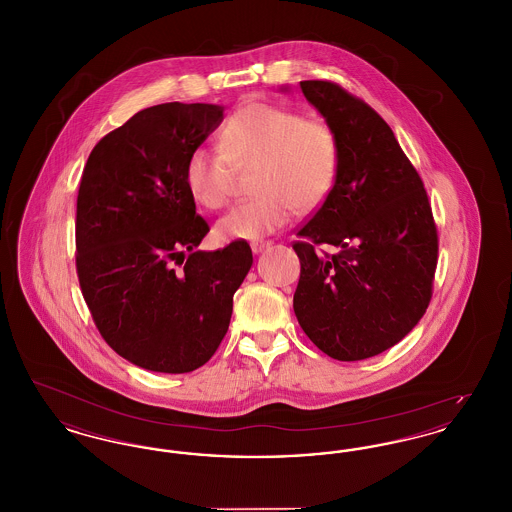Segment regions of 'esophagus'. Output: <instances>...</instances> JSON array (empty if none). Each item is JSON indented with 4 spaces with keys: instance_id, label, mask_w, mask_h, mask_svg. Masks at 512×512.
Here are the masks:
<instances>
[{
    "instance_id": "obj_1",
    "label": "esophagus",
    "mask_w": 512,
    "mask_h": 512,
    "mask_svg": "<svg viewBox=\"0 0 512 512\" xmlns=\"http://www.w3.org/2000/svg\"><path fill=\"white\" fill-rule=\"evenodd\" d=\"M270 245H272L270 242H253V244H251V251H253L255 255H259V253H263L265 249H268Z\"/></svg>"
}]
</instances>
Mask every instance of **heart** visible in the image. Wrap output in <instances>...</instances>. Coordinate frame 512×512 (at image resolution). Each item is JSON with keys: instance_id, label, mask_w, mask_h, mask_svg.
<instances>
[{"instance_id": "b5f03b06", "label": "heart", "mask_w": 512, "mask_h": 512, "mask_svg": "<svg viewBox=\"0 0 512 512\" xmlns=\"http://www.w3.org/2000/svg\"><path fill=\"white\" fill-rule=\"evenodd\" d=\"M220 144L192 149L184 180L197 203L220 209L232 194L236 165H255V195L217 222L222 240H259L282 228L295 209L305 213L318 207L334 186L338 138L320 119L253 101L226 121Z\"/></svg>"}]
</instances>
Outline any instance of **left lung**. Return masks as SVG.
<instances>
[{"instance_id":"left-lung-1","label":"left lung","mask_w":512,"mask_h":512,"mask_svg":"<svg viewBox=\"0 0 512 512\" xmlns=\"http://www.w3.org/2000/svg\"><path fill=\"white\" fill-rule=\"evenodd\" d=\"M299 86L332 126L340 157L330 194L293 244L301 263L293 311L328 357L361 361L399 343L426 313L438 230L424 184L388 122L334 82ZM326 243L341 251L318 254Z\"/></svg>"}]
</instances>
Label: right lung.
<instances>
[{"instance_id": "add662e5", "label": "right lung", "mask_w": 512, "mask_h": 512, "mask_svg": "<svg viewBox=\"0 0 512 512\" xmlns=\"http://www.w3.org/2000/svg\"><path fill=\"white\" fill-rule=\"evenodd\" d=\"M224 119L211 103L147 107L101 138L76 199V270L99 334L132 365L184 374L224 338L234 293L253 265L247 242L195 249L209 224L195 215L184 169Z\"/></svg>"}]
</instances>
